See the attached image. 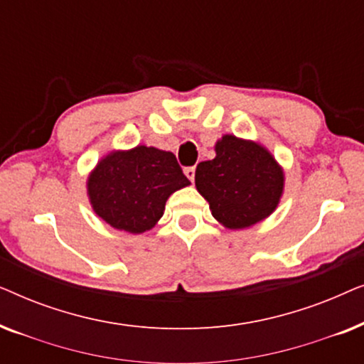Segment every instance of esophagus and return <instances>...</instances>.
<instances>
[{"label": "esophagus", "mask_w": 364, "mask_h": 364, "mask_svg": "<svg viewBox=\"0 0 364 364\" xmlns=\"http://www.w3.org/2000/svg\"><path fill=\"white\" fill-rule=\"evenodd\" d=\"M183 173H186L188 181L193 182V178H196V167H186L183 168Z\"/></svg>", "instance_id": "34e87169"}]
</instances>
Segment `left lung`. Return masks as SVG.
Segmentation results:
<instances>
[{"label":"left lung","mask_w":364,"mask_h":364,"mask_svg":"<svg viewBox=\"0 0 364 364\" xmlns=\"http://www.w3.org/2000/svg\"><path fill=\"white\" fill-rule=\"evenodd\" d=\"M283 183V168L265 147L230 134L217 141L215 157L196 171L197 191L212 215L230 230L252 227L273 213Z\"/></svg>","instance_id":"8db88e82"}]
</instances>
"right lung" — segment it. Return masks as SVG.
Listing matches in <instances>:
<instances>
[{
  "label": "right lung",
  "instance_id": "1",
  "mask_svg": "<svg viewBox=\"0 0 364 364\" xmlns=\"http://www.w3.org/2000/svg\"><path fill=\"white\" fill-rule=\"evenodd\" d=\"M188 183L172 152L137 146L102 157L87 177V196L109 225L144 233L164 215L167 198Z\"/></svg>",
  "mask_w": 364,
  "mask_h": 364
}]
</instances>
